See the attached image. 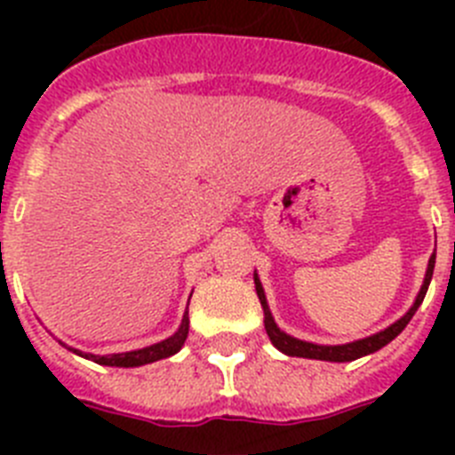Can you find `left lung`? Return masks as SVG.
<instances>
[{"label": "left lung", "instance_id": "obj_1", "mask_svg": "<svg viewBox=\"0 0 455 455\" xmlns=\"http://www.w3.org/2000/svg\"><path fill=\"white\" fill-rule=\"evenodd\" d=\"M433 268H435V252H433L431 259H428L424 283H421V289H419V293H417L415 303L410 305V309L405 312L403 316H401L399 321L389 323L385 331L376 332V335H369V337H364V339L348 341V344H335V347H331V344H315V341L299 339V337H291V335H287L284 331H280L275 323V319H273L271 309H268L267 293H264V287H262V283H259V275H257V271H255V291H257V296H259V303H262V309H264V328H267L268 339H271V344L277 348V351H283L284 355H291V357H307V360H325V363H353V360H357V357L371 355V353L380 351L383 347H387L394 337H399L401 332H403V328L410 323V319L415 316L417 307H419L421 300H424V296H426V291H428V284H431V277H433Z\"/></svg>", "mask_w": 455, "mask_h": 455}]
</instances>
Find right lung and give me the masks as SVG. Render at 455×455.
I'll list each match as a JSON object with an SVG mask.
<instances>
[{
	"mask_svg": "<svg viewBox=\"0 0 455 455\" xmlns=\"http://www.w3.org/2000/svg\"><path fill=\"white\" fill-rule=\"evenodd\" d=\"M187 335H188V307H187V312H184L182 323H180V328L175 331V335H171L168 339H164V341H156V344H152V347L139 348V351L111 353V355H95V353H84V351H79V348L66 347L63 341H59V344H63L68 351L86 357V360H92V363L104 364V367L130 369V367H143V364H150V363H156V360H164V357L175 355V353H178L180 348L184 347Z\"/></svg>",
	"mask_w": 455,
	"mask_h": 455,
	"instance_id": "1",
	"label": "right lung"
}]
</instances>
